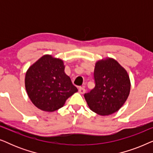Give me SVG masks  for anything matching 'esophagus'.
Listing matches in <instances>:
<instances>
[{
  "instance_id": "1",
  "label": "esophagus",
  "mask_w": 153,
  "mask_h": 153,
  "mask_svg": "<svg viewBox=\"0 0 153 153\" xmlns=\"http://www.w3.org/2000/svg\"><path fill=\"white\" fill-rule=\"evenodd\" d=\"M85 92V90L84 88L83 87H79V93H81V94H83Z\"/></svg>"
}]
</instances>
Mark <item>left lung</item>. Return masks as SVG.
Listing matches in <instances>:
<instances>
[{
    "label": "left lung",
    "instance_id": "1",
    "mask_svg": "<svg viewBox=\"0 0 153 153\" xmlns=\"http://www.w3.org/2000/svg\"><path fill=\"white\" fill-rule=\"evenodd\" d=\"M95 86L84 97L89 108L101 116L118 111L130 92L131 83L127 71L111 58L96 62L94 70Z\"/></svg>",
    "mask_w": 153,
    "mask_h": 153
}]
</instances>
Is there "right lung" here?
Wrapping results in <instances>:
<instances>
[{"label": "right lung", "mask_w": 153, "mask_h": 153, "mask_svg": "<svg viewBox=\"0 0 153 153\" xmlns=\"http://www.w3.org/2000/svg\"><path fill=\"white\" fill-rule=\"evenodd\" d=\"M63 61L45 55L27 70L25 86L33 104L39 109L53 112L63 106L78 89L65 73Z\"/></svg>", "instance_id": "obj_1"}]
</instances>
